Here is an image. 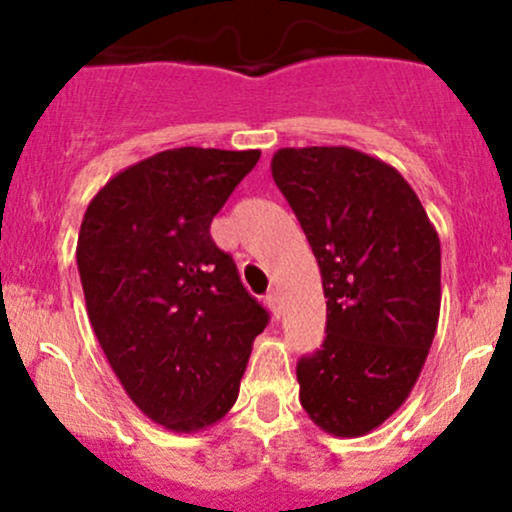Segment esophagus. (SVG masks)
Listing matches in <instances>:
<instances>
[{
  "instance_id": "esophagus-1",
  "label": "esophagus",
  "mask_w": 512,
  "mask_h": 512,
  "mask_svg": "<svg viewBox=\"0 0 512 512\" xmlns=\"http://www.w3.org/2000/svg\"><path fill=\"white\" fill-rule=\"evenodd\" d=\"M267 305L269 310H272L274 317L281 315V293L279 291H269L267 293Z\"/></svg>"
}]
</instances>
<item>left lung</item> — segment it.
I'll return each mask as SVG.
<instances>
[{"label": "left lung", "instance_id": "1", "mask_svg": "<svg viewBox=\"0 0 512 512\" xmlns=\"http://www.w3.org/2000/svg\"><path fill=\"white\" fill-rule=\"evenodd\" d=\"M272 178L327 298L325 342L296 368L301 404L332 436H366L402 407L436 337L438 233L395 168L349 146L279 149Z\"/></svg>", "mask_w": 512, "mask_h": 512}]
</instances>
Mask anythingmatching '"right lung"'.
<instances>
[{"mask_svg":"<svg viewBox=\"0 0 512 512\" xmlns=\"http://www.w3.org/2000/svg\"><path fill=\"white\" fill-rule=\"evenodd\" d=\"M257 161V149L161 151L105 182L81 221L93 332L129 399L175 433L228 414L269 322L209 233Z\"/></svg>","mask_w":512,"mask_h":512,"instance_id":"obj_1","label":"right lung"}]
</instances>
